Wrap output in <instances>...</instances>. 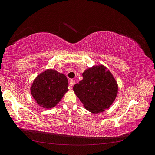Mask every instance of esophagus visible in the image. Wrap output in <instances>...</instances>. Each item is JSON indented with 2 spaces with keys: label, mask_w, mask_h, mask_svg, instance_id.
Listing matches in <instances>:
<instances>
[{
  "label": "esophagus",
  "mask_w": 155,
  "mask_h": 155,
  "mask_svg": "<svg viewBox=\"0 0 155 155\" xmlns=\"http://www.w3.org/2000/svg\"><path fill=\"white\" fill-rule=\"evenodd\" d=\"M75 83H76V82H75L74 80H73V79H71V80H70V82H69V85H70V88H69L72 89V87L74 85Z\"/></svg>",
  "instance_id": "1"
}]
</instances>
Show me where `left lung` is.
Instances as JSON below:
<instances>
[{
	"label": "left lung",
	"instance_id": "left-lung-1",
	"mask_svg": "<svg viewBox=\"0 0 155 155\" xmlns=\"http://www.w3.org/2000/svg\"><path fill=\"white\" fill-rule=\"evenodd\" d=\"M83 79L73 90L85 109L94 114L108 109L118 94V85L104 65H94L82 74Z\"/></svg>",
	"mask_w": 155,
	"mask_h": 155
}]
</instances>
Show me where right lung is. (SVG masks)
I'll return each mask as SVG.
<instances>
[{
	"instance_id": "obj_1",
	"label": "right lung",
	"mask_w": 155,
	"mask_h": 155,
	"mask_svg": "<svg viewBox=\"0 0 155 155\" xmlns=\"http://www.w3.org/2000/svg\"><path fill=\"white\" fill-rule=\"evenodd\" d=\"M68 81L64 74L54 69H46L37 76L30 88L31 94L40 107H54L68 91Z\"/></svg>"
}]
</instances>
